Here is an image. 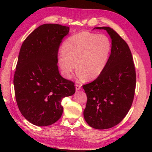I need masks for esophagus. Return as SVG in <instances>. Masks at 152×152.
Segmentation results:
<instances>
[{"label": "esophagus", "mask_w": 152, "mask_h": 152, "mask_svg": "<svg viewBox=\"0 0 152 152\" xmlns=\"http://www.w3.org/2000/svg\"><path fill=\"white\" fill-rule=\"evenodd\" d=\"M81 88V84H76V90L78 91Z\"/></svg>", "instance_id": "obj_1"}]
</instances>
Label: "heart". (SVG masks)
<instances>
[{
	"label": "heart",
	"mask_w": 152,
	"mask_h": 152,
	"mask_svg": "<svg viewBox=\"0 0 152 152\" xmlns=\"http://www.w3.org/2000/svg\"><path fill=\"white\" fill-rule=\"evenodd\" d=\"M62 50L58 56V63L64 77L71 76L76 62L78 78L92 80L104 70L111 50V43L105 35L82 31L68 38Z\"/></svg>",
	"instance_id": "heart-1"
}]
</instances>
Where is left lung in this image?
Instances as JSON below:
<instances>
[{"instance_id":"8db88e82","label":"left lung","mask_w":152,"mask_h":152,"mask_svg":"<svg viewBox=\"0 0 152 152\" xmlns=\"http://www.w3.org/2000/svg\"><path fill=\"white\" fill-rule=\"evenodd\" d=\"M111 53L104 70L94 81L83 85L87 96L84 117L91 127L111 128L121 121L132 107L136 86V73L132 52L125 41L109 27Z\"/></svg>"}]
</instances>
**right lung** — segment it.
Returning <instances> with one entry per match:
<instances>
[{
  "mask_svg": "<svg viewBox=\"0 0 152 152\" xmlns=\"http://www.w3.org/2000/svg\"><path fill=\"white\" fill-rule=\"evenodd\" d=\"M69 31L58 24L40 25L20 48L13 80L15 98L23 116L35 125L60 119L61 100L75 92L74 82L64 78L58 66L59 48Z\"/></svg>",
  "mask_w": 152,
  "mask_h": 152,
  "instance_id": "obj_1",
  "label": "right lung"
}]
</instances>
